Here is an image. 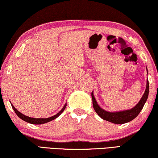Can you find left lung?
<instances>
[{
  "label": "left lung",
  "mask_w": 158,
  "mask_h": 158,
  "mask_svg": "<svg viewBox=\"0 0 158 158\" xmlns=\"http://www.w3.org/2000/svg\"><path fill=\"white\" fill-rule=\"evenodd\" d=\"M147 69V68H146ZM147 73H148V69H147ZM149 93V83L148 80L147 79L146 81V87L145 92H144L142 98H141L139 102L133 108L128 110L120 111H114L110 112L107 111L101 108L96 101L95 98L93 95V91H92L91 96L93 100V106L94 108L95 111L98 115L100 116L101 118L109 122L113 123L114 124H123L132 121L137 117L140 111L142 110L144 105H145L146 102L148 99Z\"/></svg>",
  "instance_id": "left-lung-1"
}]
</instances>
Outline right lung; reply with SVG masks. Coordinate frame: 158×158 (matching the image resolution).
Instances as JSON below:
<instances>
[{
  "instance_id": "obj_1",
  "label": "right lung",
  "mask_w": 158,
  "mask_h": 158,
  "mask_svg": "<svg viewBox=\"0 0 158 158\" xmlns=\"http://www.w3.org/2000/svg\"><path fill=\"white\" fill-rule=\"evenodd\" d=\"M11 105H12V109H14V111L16 113V114H17L21 119H22L23 121L27 122V123H28L35 124V125H40V124L46 123H48L49 121H53V120H54V119L56 118H58L61 114L63 113V111L65 110V109L66 106H67V104L65 103V105L63 106V107L62 108V109H61V110L59 112H58V114H56L53 116L47 118H31V117H29V116H25V115H23V114H21V112L19 111L17 109L12 105V103H11Z\"/></svg>"
}]
</instances>
